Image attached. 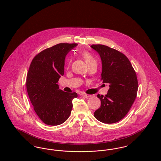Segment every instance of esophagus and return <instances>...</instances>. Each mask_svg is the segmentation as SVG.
<instances>
[{
	"instance_id": "1",
	"label": "esophagus",
	"mask_w": 161,
	"mask_h": 161,
	"mask_svg": "<svg viewBox=\"0 0 161 161\" xmlns=\"http://www.w3.org/2000/svg\"><path fill=\"white\" fill-rule=\"evenodd\" d=\"M82 96H84V97H86V98H89V97H91V95H89V94H85V93L82 94Z\"/></svg>"
}]
</instances>
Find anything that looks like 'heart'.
Masks as SVG:
<instances>
[{"label":"heart","mask_w":161,"mask_h":161,"mask_svg":"<svg viewBox=\"0 0 161 161\" xmlns=\"http://www.w3.org/2000/svg\"><path fill=\"white\" fill-rule=\"evenodd\" d=\"M82 56L84 58V59H85L86 63L87 64V65H89V64L92 63L93 62H96L95 58H93V56H92V54L90 53L89 52L87 51H84L82 53ZM70 59H68L67 60V64L69 65L70 63Z\"/></svg>","instance_id":"obj_1"}]
</instances>
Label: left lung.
<instances>
[{"label":"left lung","instance_id":"obj_1","mask_svg":"<svg viewBox=\"0 0 161 161\" xmlns=\"http://www.w3.org/2000/svg\"><path fill=\"white\" fill-rule=\"evenodd\" d=\"M91 47L99 54L102 60L101 79L110 87L105 96L97 95L101 106L94 112V116L104 123H116L128 113L136 97V72L122 53L103 45H92Z\"/></svg>","mask_w":161,"mask_h":161}]
</instances>
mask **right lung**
Returning a JSON list of instances; mask_svg holds the SVG:
<instances>
[{"label":"right lung","mask_w":161,"mask_h":161,"mask_svg":"<svg viewBox=\"0 0 161 161\" xmlns=\"http://www.w3.org/2000/svg\"><path fill=\"white\" fill-rule=\"evenodd\" d=\"M77 43H59L47 48L33 59L26 76V90L33 109L46 125L65 122L71 113L75 92L59 89L57 84L64 72V60Z\"/></svg>","instance_id":"obj_1"}]
</instances>
